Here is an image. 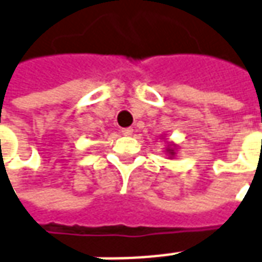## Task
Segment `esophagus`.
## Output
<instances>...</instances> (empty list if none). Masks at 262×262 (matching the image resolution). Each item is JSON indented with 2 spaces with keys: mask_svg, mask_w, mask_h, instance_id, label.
I'll use <instances>...</instances> for the list:
<instances>
[{
  "mask_svg": "<svg viewBox=\"0 0 262 262\" xmlns=\"http://www.w3.org/2000/svg\"><path fill=\"white\" fill-rule=\"evenodd\" d=\"M132 133H133V129H132V127H125V129H122V135H125V136H130Z\"/></svg>",
  "mask_w": 262,
  "mask_h": 262,
  "instance_id": "obj_1",
  "label": "esophagus"
}]
</instances>
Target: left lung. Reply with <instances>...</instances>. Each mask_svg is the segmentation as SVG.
<instances>
[{
  "label": "left lung",
  "instance_id": "1",
  "mask_svg": "<svg viewBox=\"0 0 262 262\" xmlns=\"http://www.w3.org/2000/svg\"><path fill=\"white\" fill-rule=\"evenodd\" d=\"M176 151H177V146L174 143H169V146L166 147V153L169 155L170 159H173L176 156Z\"/></svg>",
  "mask_w": 262,
  "mask_h": 262
}]
</instances>
